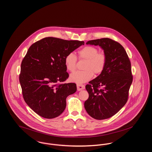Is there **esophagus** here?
I'll list each match as a JSON object with an SVG mask.
<instances>
[{
	"mask_svg": "<svg viewBox=\"0 0 152 152\" xmlns=\"http://www.w3.org/2000/svg\"><path fill=\"white\" fill-rule=\"evenodd\" d=\"M77 90H78V91H81V90L84 89L85 88L83 85H79V84H78V85H77Z\"/></svg>",
	"mask_w": 152,
	"mask_h": 152,
	"instance_id": "34e87169",
	"label": "esophagus"
}]
</instances>
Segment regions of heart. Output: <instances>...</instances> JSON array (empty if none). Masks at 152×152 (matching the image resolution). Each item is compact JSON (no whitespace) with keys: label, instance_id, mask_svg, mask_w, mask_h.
Instances as JSON below:
<instances>
[{"label":"heart","instance_id":"obj_1","mask_svg":"<svg viewBox=\"0 0 152 152\" xmlns=\"http://www.w3.org/2000/svg\"><path fill=\"white\" fill-rule=\"evenodd\" d=\"M78 56L81 60H86L82 71H77L69 76V81L72 83L81 84L92 79L94 74L99 75L104 69L106 64V56L99 52L96 48L87 46L78 52ZM77 58L72 53H69L64 59L66 68L72 72L76 69Z\"/></svg>","mask_w":152,"mask_h":152}]
</instances>
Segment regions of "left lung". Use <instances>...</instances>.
Returning a JSON list of instances; mask_svg holds the SVG:
<instances>
[{"label": "left lung", "mask_w": 152, "mask_h": 152, "mask_svg": "<svg viewBox=\"0 0 152 152\" xmlns=\"http://www.w3.org/2000/svg\"><path fill=\"white\" fill-rule=\"evenodd\" d=\"M86 43L99 46L107 61L103 71L85 86L89 98L84 107L92 118L107 119L122 109L128 100L133 79L131 62L124 48L117 42L106 38Z\"/></svg>", "instance_id": "left-lung-1"}]
</instances>
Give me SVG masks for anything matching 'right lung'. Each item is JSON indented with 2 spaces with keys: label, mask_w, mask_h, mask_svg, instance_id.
Returning a JSON list of instances; mask_svg holds the SVG:
<instances>
[{
  "label": "right lung",
  "mask_w": 152,
  "mask_h": 152,
  "mask_svg": "<svg viewBox=\"0 0 152 152\" xmlns=\"http://www.w3.org/2000/svg\"><path fill=\"white\" fill-rule=\"evenodd\" d=\"M83 45V41L47 37L29 47L21 64L19 80L26 103L39 115L53 118L65 110L66 98L76 92L77 86L59 83L69 76L64 59Z\"/></svg>",
  "instance_id": "right-lung-1"
}]
</instances>
